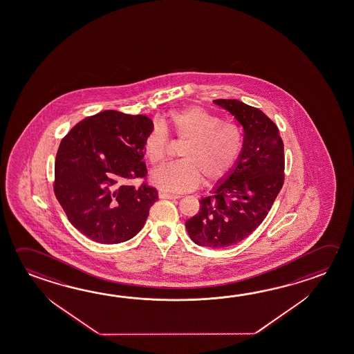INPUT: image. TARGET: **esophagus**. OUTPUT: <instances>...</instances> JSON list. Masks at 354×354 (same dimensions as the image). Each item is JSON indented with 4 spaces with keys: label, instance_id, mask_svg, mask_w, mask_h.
Wrapping results in <instances>:
<instances>
[{
    "label": "esophagus",
    "instance_id": "34e87169",
    "mask_svg": "<svg viewBox=\"0 0 354 354\" xmlns=\"http://www.w3.org/2000/svg\"><path fill=\"white\" fill-rule=\"evenodd\" d=\"M159 198H169V200H175V198H179V196L173 195V194H167V192H159Z\"/></svg>",
    "mask_w": 354,
    "mask_h": 354
}]
</instances>
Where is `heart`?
I'll use <instances>...</instances> for the list:
<instances>
[{
    "label": "heart",
    "mask_w": 354,
    "mask_h": 354,
    "mask_svg": "<svg viewBox=\"0 0 354 354\" xmlns=\"http://www.w3.org/2000/svg\"><path fill=\"white\" fill-rule=\"evenodd\" d=\"M160 126L170 129L181 142H186L181 162H171L156 169L150 181L162 192H190L205 181L220 179L232 168L242 148L239 127L221 123V119L198 106L169 113ZM168 136L156 127L144 142V154L150 164L165 159Z\"/></svg>",
    "instance_id": "heart-1"
}]
</instances>
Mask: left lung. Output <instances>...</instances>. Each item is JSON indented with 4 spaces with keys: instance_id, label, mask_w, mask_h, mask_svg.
<instances>
[{
    "instance_id": "left-lung-1",
    "label": "left lung",
    "mask_w": 354,
    "mask_h": 354,
    "mask_svg": "<svg viewBox=\"0 0 354 354\" xmlns=\"http://www.w3.org/2000/svg\"><path fill=\"white\" fill-rule=\"evenodd\" d=\"M243 128L240 156L200 210L185 221L198 246L229 248L246 239L265 220L283 185L285 156L279 128L260 109L240 100H214Z\"/></svg>"
}]
</instances>
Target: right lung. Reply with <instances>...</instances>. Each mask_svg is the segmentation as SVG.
Returning a JSON list of instances; mask_svg holds the SVG:
<instances>
[{"instance_id":"right-lung-1","label":"right lung","mask_w":354,"mask_h":354,"mask_svg":"<svg viewBox=\"0 0 354 354\" xmlns=\"http://www.w3.org/2000/svg\"><path fill=\"white\" fill-rule=\"evenodd\" d=\"M154 129L145 115L104 111L63 138L55 164V194L75 229L100 243L128 241L142 230L156 189L145 178L144 142Z\"/></svg>"}]
</instances>
